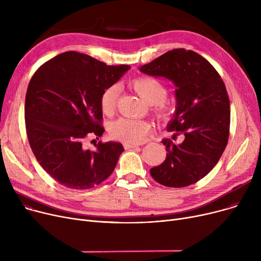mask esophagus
<instances>
[{
    "label": "esophagus",
    "mask_w": 261,
    "mask_h": 261,
    "mask_svg": "<svg viewBox=\"0 0 261 261\" xmlns=\"http://www.w3.org/2000/svg\"><path fill=\"white\" fill-rule=\"evenodd\" d=\"M139 145L136 144H128V143H125L123 144V148L125 149H133V148H138Z\"/></svg>",
    "instance_id": "obj_1"
}]
</instances>
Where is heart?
<instances>
[{
  "instance_id": "heart-1",
  "label": "heart",
  "mask_w": 261,
  "mask_h": 261,
  "mask_svg": "<svg viewBox=\"0 0 261 261\" xmlns=\"http://www.w3.org/2000/svg\"><path fill=\"white\" fill-rule=\"evenodd\" d=\"M130 86L146 103L152 105L153 112L160 119L169 117L171 109L165 100L167 97V89L161 81L153 77H141L133 80ZM118 97V86L112 85L105 89L99 100L101 111L107 115L112 114L116 108ZM150 130L151 126L149 122L131 118H119L110 126V134L112 138L128 144L143 143Z\"/></svg>"
}]
</instances>
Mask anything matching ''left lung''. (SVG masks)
I'll use <instances>...</instances> for the list:
<instances>
[{
  "instance_id": "left-lung-1",
  "label": "left lung",
  "mask_w": 261,
  "mask_h": 261,
  "mask_svg": "<svg viewBox=\"0 0 261 261\" xmlns=\"http://www.w3.org/2000/svg\"><path fill=\"white\" fill-rule=\"evenodd\" d=\"M140 70L173 82L176 108L167 129L176 132L172 140L184 136L179 145L163 140L166 160L150 174L167 187L195 184L216 166L227 145L230 110L224 82L206 59L184 48L163 54Z\"/></svg>"
}]
</instances>
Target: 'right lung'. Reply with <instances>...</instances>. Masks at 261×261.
<instances>
[{"mask_svg": "<svg viewBox=\"0 0 261 261\" xmlns=\"http://www.w3.org/2000/svg\"><path fill=\"white\" fill-rule=\"evenodd\" d=\"M129 68L65 51L43 63L32 77L25 97L27 138L41 167L59 184L90 189L113 172L122 145L98 142L91 151L85 142L102 135L100 96Z\"/></svg>", "mask_w": 261, "mask_h": 261, "instance_id": "right-lung-1", "label": "right lung"}]
</instances>
